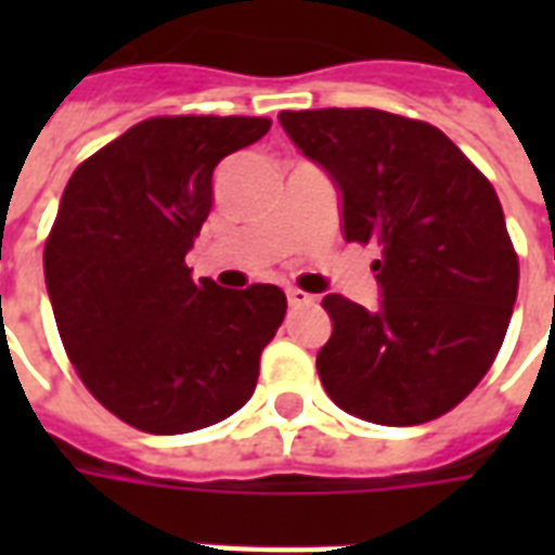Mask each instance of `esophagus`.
<instances>
[{
    "label": "esophagus",
    "mask_w": 555,
    "mask_h": 555,
    "mask_svg": "<svg viewBox=\"0 0 555 555\" xmlns=\"http://www.w3.org/2000/svg\"><path fill=\"white\" fill-rule=\"evenodd\" d=\"M288 306L291 309H300V306H314V297L300 288H288Z\"/></svg>",
    "instance_id": "1"
}]
</instances>
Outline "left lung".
I'll use <instances>...</instances> for the list:
<instances>
[{
    "label": "left lung",
    "instance_id": "1",
    "mask_svg": "<svg viewBox=\"0 0 555 555\" xmlns=\"http://www.w3.org/2000/svg\"><path fill=\"white\" fill-rule=\"evenodd\" d=\"M341 195L345 241L380 246V306L326 294L318 374L338 408L422 425L488 374L517 300V255L490 181L437 127L380 109L279 113Z\"/></svg>",
    "mask_w": 555,
    "mask_h": 555
}]
</instances>
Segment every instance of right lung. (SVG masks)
<instances>
[{"instance_id": "1", "label": "right lung", "mask_w": 555, "mask_h": 555, "mask_svg": "<svg viewBox=\"0 0 555 555\" xmlns=\"http://www.w3.org/2000/svg\"><path fill=\"white\" fill-rule=\"evenodd\" d=\"M267 118L166 115L79 166L43 246L59 336L89 392L147 434H186L253 398L285 318L276 285L219 288L183 264L214 205L219 159Z\"/></svg>"}]
</instances>
